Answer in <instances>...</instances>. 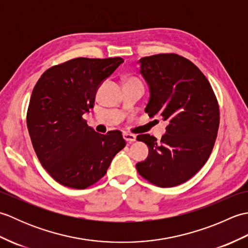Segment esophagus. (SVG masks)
<instances>
[{
    "mask_svg": "<svg viewBox=\"0 0 248 248\" xmlns=\"http://www.w3.org/2000/svg\"><path fill=\"white\" fill-rule=\"evenodd\" d=\"M123 136H124V139L127 140V143L128 144H131V143H133V141H135L136 140V135H134V134H131V133H124L123 134Z\"/></svg>",
    "mask_w": 248,
    "mask_h": 248,
    "instance_id": "34e87169",
    "label": "esophagus"
}]
</instances>
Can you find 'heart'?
<instances>
[{
  "mask_svg": "<svg viewBox=\"0 0 248 248\" xmlns=\"http://www.w3.org/2000/svg\"><path fill=\"white\" fill-rule=\"evenodd\" d=\"M130 81H134V80H130Z\"/></svg>",
  "mask_w": 248,
  "mask_h": 248,
  "instance_id": "b5f03b06",
  "label": "heart"
}]
</instances>
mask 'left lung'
I'll return each mask as SVG.
<instances>
[{"label":"left lung","mask_w":248,"mask_h":248,"mask_svg":"<svg viewBox=\"0 0 248 248\" xmlns=\"http://www.w3.org/2000/svg\"><path fill=\"white\" fill-rule=\"evenodd\" d=\"M138 64L149 88L145 112L168 125L161 140L138 136L149 154L136 170L157 186H176L191 179L211 155L219 125L217 100L203 73L180 55L146 56Z\"/></svg>","instance_id":"8db88e82"}]
</instances>
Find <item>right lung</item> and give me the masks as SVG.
Instances as JSON below:
<instances>
[{
	"mask_svg": "<svg viewBox=\"0 0 248 248\" xmlns=\"http://www.w3.org/2000/svg\"><path fill=\"white\" fill-rule=\"evenodd\" d=\"M124 60L78 57L54 66L31 93L28 129L37 156L55 181L85 188L102 178L125 146L119 131L100 134L82 116L93 108L100 85Z\"/></svg>",
	"mask_w": 248,
	"mask_h": 248,
	"instance_id": "1",
	"label": "right lung"
}]
</instances>
